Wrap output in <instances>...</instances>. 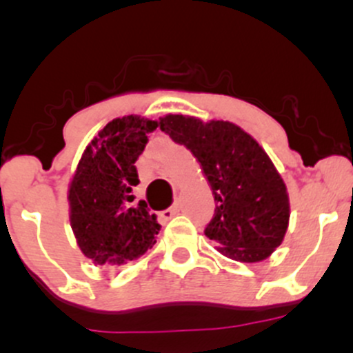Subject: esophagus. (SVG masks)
Wrapping results in <instances>:
<instances>
[{"label":"esophagus","instance_id":"esophagus-1","mask_svg":"<svg viewBox=\"0 0 353 353\" xmlns=\"http://www.w3.org/2000/svg\"><path fill=\"white\" fill-rule=\"evenodd\" d=\"M179 210H181V205H179V202H176V204H174L172 208H169L168 210H164V212L161 214V217H164V219H171V217L176 216V214L179 212Z\"/></svg>","mask_w":353,"mask_h":353}]
</instances>
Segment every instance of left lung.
Listing matches in <instances>:
<instances>
[{
	"instance_id": "1",
	"label": "left lung",
	"mask_w": 353,
	"mask_h": 353,
	"mask_svg": "<svg viewBox=\"0 0 353 353\" xmlns=\"http://www.w3.org/2000/svg\"><path fill=\"white\" fill-rule=\"evenodd\" d=\"M161 129L199 161L216 201L204 234L239 262H261L282 244L290 204L285 182L252 136L229 121L165 114Z\"/></svg>"
}]
</instances>
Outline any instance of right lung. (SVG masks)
<instances>
[{
    "label": "right lung",
    "mask_w": 353,
    "mask_h": 353,
    "mask_svg": "<svg viewBox=\"0 0 353 353\" xmlns=\"http://www.w3.org/2000/svg\"><path fill=\"white\" fill-rule=\"evenodd\" d=\"M157 121L116 117L81 156L68 189L70 222L81 252L98 265H124L156 244L161 225L145 201L134 202L136 161Z\"/></svg>",
    "instance_id": "right-lung-1"
}]
</instances>
